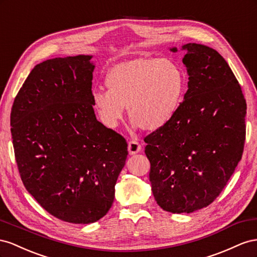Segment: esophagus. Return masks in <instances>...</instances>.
I'll return each instance as SVG.
<instances>
[{"instance_id":"esophagus-1","label":"esophagus","mask_w":257,"mask_h":257,"mask_svg":"<svg viewBox=\"0 0 257 257\" xmlns=\"http://www.w3.org/2000/svg\"><path fill=\"white\" fill-rule=\"evenodd\" d=\"M128 151H129L130 155H135V154H137V153H139V152L141 151L140 143H139L138 141H135V140L130 141L128 143Z\"/></svg>"}]
</instances>
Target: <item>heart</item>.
Masks as SVG:
<instances>
[{"label": "heart", "instance_id": "heart-1", "mask_svg": "<svg viewBox=\"0 0 257 257\" xmlns=\"http://www.w3.org/2000/svg\"><path fill=\"white\" fill-rule=\"evenodd\" d=\"M107 90L92 92L98 119L115 129L128 107L136 127L156 131L177 114L184 91V77L168 59H137L114 65L105 77Z\"/></svg>", "mask_w": 257, "mask_h": 257}]
</instances>
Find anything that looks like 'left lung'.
Segmentation results:
<instances>
[{
  "mask_svg": "<svg viewBox=\"0 0 257 257\" xmlns=\"http://www.w3.org/2000/svg\"><path fill=\"white\" fill-rule=\"evenodd\" d=\"M182 48L189 76L184 101L167 126L144 138L153 195L171 213H192L213 202L245 141L246 103L228 63L200 44Z\"/></svg>",
  "mask_w": 257,
  "mask_h": 257,
  "instance_id": "1",
  "label": "left lung"
}]
</instances>
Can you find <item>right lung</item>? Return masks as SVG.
Listing matches in <instances>:
<instances>
[{
	"instance_id": "add662e5",
	"label": "right lung",
	"mask_w": 257,
	"mask_h": 257,
	"mask_svg": "<svg viewBox=\"0 0 257 257\" xmlns=\"http://www.w3.org/2000/svg\"><path fill=\"white\" fill-rule=\"evenodd\" d=\"M91 56L35 65L11 113L15 158L26 189L49 214L89 224L111 209L128 151L124 138L97 120Z\"/></svg>"
}]
</instances>
